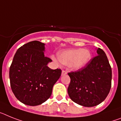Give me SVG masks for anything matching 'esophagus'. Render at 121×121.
<instances>
[{
	"label": "esophagus",
	"mask_w": 121,
	"mask_h": 121,
	"mask_svg": "<svg viewBox=\"0 0 121 121\" xmlns=\"http://www.w3.org/2000/svg\"><path fill=\"white\" fill-rule=\"evenodd\" d=\"M67 74V72L66 71H62V72H61V75L62 76H63V75H66Z\"/></svg>",
	"instance_id": "obj_1"
}]
</instances>
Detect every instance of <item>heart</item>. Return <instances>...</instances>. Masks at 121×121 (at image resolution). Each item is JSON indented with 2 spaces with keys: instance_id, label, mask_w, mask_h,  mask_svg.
I'll use <instances>...</instances> for the list:
<instances>
[{
  "instance_id": "1",
  "label": "heart",
  "mask_w": 121,
  "mask_h": 121,
  "mask_svg": "<svg viewBox=\"0 0 121 121\" xmlns=\"http://www.w3.org/2000/svg\"><path fill=\"white\" fill-rule=\"evenodd\" d=\"M58 60L68 65L70 68L78 70L84 68L91 58V53L88 49H68L57 53Z\"/></svg>"
}]
</instances>
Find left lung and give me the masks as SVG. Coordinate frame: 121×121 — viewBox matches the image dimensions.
I'll return each instance as SVG.
<instances>
[{"mask_svg": "<svg viewBox=\"0 0 121 121\" xmlns=\"http://www.w3.org/2000/svg\"><path fill=\"white\" fill-rule=\"evenodd\" d=\"M97 56L85 67L68 73L71 82L68 92L72 101L86 107L102 102L111 89L112 72L108 60L102 49H97Z\"/></svg>", "mask_w": 121, "mask_h": 121, "instance_id": "1", "label": "left lung"}]
</instances>
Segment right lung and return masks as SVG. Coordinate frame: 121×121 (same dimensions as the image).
<instances>
[{
    "label": "right lung",
    "instance_id": "add662e5",
    "mask_svg": "<svg viewBox=\"0 0 121 121\" xmlns=\"http://www.w3.org/2000/svg\"><path fill=\"white\" fill-rule=\"evenodd\" d=\"M45 44L33 41L19 48L10 68V85L15 97L24 104L36 106L52 94L61 70L48 66L52 60L44 56Z\"/></svg>",
    "mask_w": 121,
    "mask_h": 121
}]
</instances>
